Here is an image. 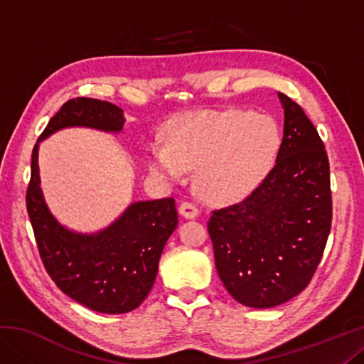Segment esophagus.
Masks as SVG:
<instances>
[{
    "label": "esophagus",
    "mask_w": 364,
    "mask_h": 364,
    "mask_svg": "<svg viewBox=\"0 0 364 364\" xmlns=\"http://www.w3.org/2000/svg\"><path fill=\"white\" fill-rule=\"evenodd\" d=\"M178 212H180L181 217L188 218V220H193L197 217V215H199L197 207L194 204H191V202H183V204L178 207Z\"/></svg>",
    "instance_id": "esophagus-1"
}]
</instances>
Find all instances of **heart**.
I'll list each match as a JSON object with an SVG mask.
<instances>
[{
	"label": "heart",
	"instance_id": "heart-1",
	"mask_svg": "<svg viewBox=\"0 0 364 364\" xmlns=\"http://www.w3.org/2000/svg\"><path fill=\"white\" fill-rule=\"evenodd\" d=\"M279 143L278 125L267 115L239 109L204 110L171 122L165 143L147 147V167L171 181L197 168L200 194L218 204H231L263 180Z\"/></svg>",
	"mask_w": 364,
	"mask_h": 364
}]
</instances>
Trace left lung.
<instances>
[{"instance_id": "left-lung-1", "label": "left lung", "mask_w": 364, "mask_h": 364, "mask_svg": "<svg viewBox=\"0 0 364 364\" xmlns=\"http://www.w3.org/2000/svg\"><path fill=\"white\" fill-rule=\"evenodd\" d=\"M278 97L284 133L274 167L247 199L208 220L220 279L250 308H273L304 291L331 231L324 144L299 104Z\"/></svg>"}]
</instances>
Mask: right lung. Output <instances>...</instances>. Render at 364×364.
<instances>
[{"instance_id": "1", "label": "right lung", "mask_w": 364, "mask_h": 364, "mask_svg": "<svg viewBox=\"0 0 364 364\" xmlns=\"http://www.w3.org/2000/svg\"><path fill=\"white\" fill-rule=\"evenodd\" d=\"M123 110L107 101L77 97L49 120L32 152L27 212L45 268L56 286L80 305L106 315L138 308L156 282L159 260L178 225L175 200L132 202L112 223L83 232L54 217L40 180L41 141L65 128H91L119 134Z\"/></svg>"}]
</instances>
